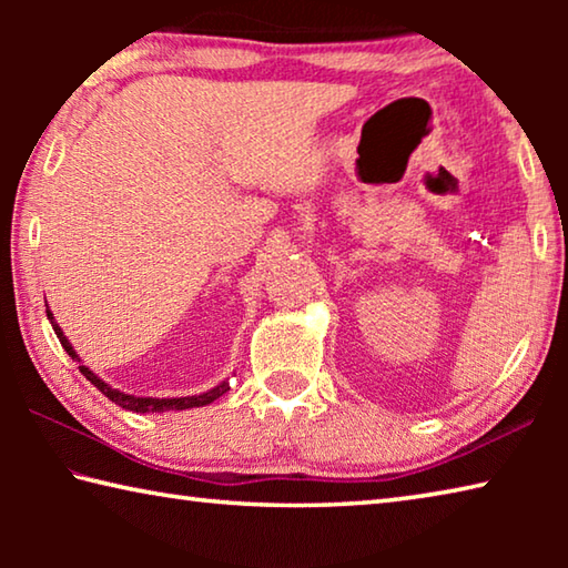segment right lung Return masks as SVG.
<instances>
[{"label":"right lung","instance_id":"1","mask_svg":"<svg viewBox=\"0 0 568 568\" xmlns=\"http://www.w3.org/2000/svg\"><path fill=\"white\" fill-rule=\"evenodd\" d=\"M47 318H50L52 328H54V333H57V338H60V343H62V348L67 351V355H70L72 361L82 363V361H80V355L74 353L72 343L67 341V335L62 333L60 323L54 321V315H52L50 307H47ZM80 373H82L84 378H88V381L92 383L94 388L102 390L104 396H108L112 403H118L120 408H124V410H132V413H165V410L200 408V406H207V403H213L215 398H220V396H223V393H227V390H230V383H227V381H223V383H220V386L210 388V390H205V393H200V396H185V398H150V396H132V393H124V390L112 388L110 383H104V381L98 376V373H92V371L88 368V365H80Z\"/></svg>","mask_w":568,"mask_h":568}]
</instances>
